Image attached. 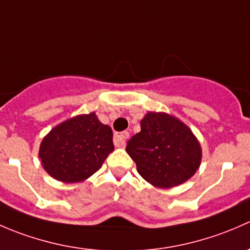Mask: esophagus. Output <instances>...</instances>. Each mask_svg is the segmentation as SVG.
I'll use <instances>...</instances> for the list:
<instances>
[{
  "mask_svg": "<svg viewBox=\"0 0 250 250\" xmlns=\"http://www.w3.org/2000/svg\"><path fill=\"white\" fill-rule=\"evenodd\" d=\"M129 137V133L128 132H122V133H116L113 135V144L115 146L120 147V146H125V140L128 139Z\"/></svg>",
  "mask_w": 250,
  "mask_h": 250,
  "instance_id": "1",
  "label": "esophagus"
}]
</instances>
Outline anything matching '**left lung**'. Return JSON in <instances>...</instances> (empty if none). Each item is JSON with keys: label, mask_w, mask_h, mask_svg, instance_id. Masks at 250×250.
I'll return each instance as SVG.
<instances>
[{"label": "left lung", "mask_w": 250, "mask_h": 250, "mask_svg": "<svg viewBox=\"0 0 250 250\" xmlns=\"http://www.w3.org/2000/svg\"><path fill=\"white\" fill-rule=\"evenodd\" d=\"M140 127V132L128 140L125 151L147 183L170 188L196 173L202 150L185 123L168 113L147 112Z\"/></svg>", "instance_id": "left-lung-1"}]
</instances>
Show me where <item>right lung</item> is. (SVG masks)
<instances>
[{"label":"right lung","mask_w":250,"mask_h":250,"mask_svg":"<svg viewBox=\"0 0 250 250\" xmlns=\"http://www.w3.org/2000/svg\"><path fill=\"white\" fill-rule=\"evenodd\" d=\"M113 148L112 129L92 112L53 128L40 145L39 157L52 178L80 183L100 169Z\"/></svg>","instance_id":"1"}]
</instances>
